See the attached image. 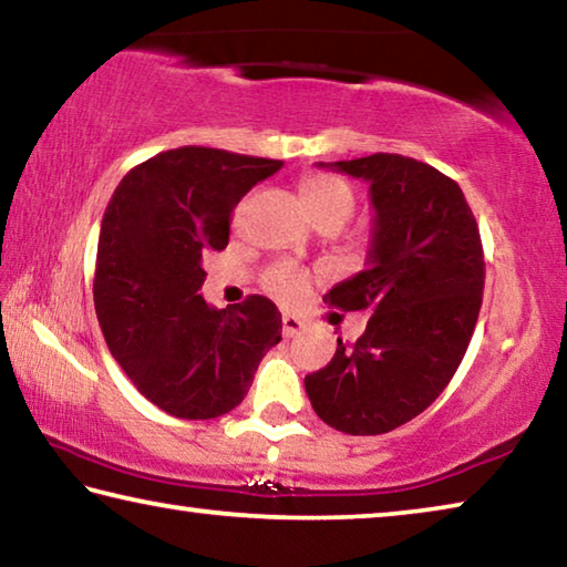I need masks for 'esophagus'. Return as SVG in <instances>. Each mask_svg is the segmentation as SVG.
Here are the masks:
<instances>
[{"mask_svg": "<svg viewBox=\"0 0 567 567\" xmlns=\"http://www.w3.org/2000/svg\"><path fill=\"white\" fill-rule=\"evenodd\" d=\"M305 330V322L300 318H295V315H282V334L285 338H295V334H300Z\"/></svg>", "mask_w": 567, "mask_h": 567, "instance_id": "1", "label": "esophagus"}]
</instances>
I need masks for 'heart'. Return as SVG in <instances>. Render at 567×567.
I'll use <instances>...</instances> for the list:
<instances>
[{
	"instance_id": "1",
	"label": "heart",
	"mask_w": 567,
	"mask_h": 567,
	"mask_svg": "<svg viewBox=\"0 0 567 567\" xmlns=\"http://www.w3.org/2000/svg\"><path fill=\"white\" fill-rule=\"evenodd\" d=\"M302 199L307 213L312 215L315 223L342 227L354 213V205H358V197H354V189L344 182L342 177L324 175V172H315V175H307L300 185ZM312 272L305 270V267L295 262H277L270 267L265 275V290L275 295L280 302H297L302 300L305 292L310 290L312 285Z\"/></svg>"
}]
</instances>
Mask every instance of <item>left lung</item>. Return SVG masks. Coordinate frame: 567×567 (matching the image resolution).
Returning a JSON list of instances; mask_svg holds the SVG:
<instances>
[{
  "label": "left lung",
  "mask_w": 567,
  "mask_h": 567,
  "mask_svg": "<svg viewBox=\"0 0 567 567\" xmlns=\"http://www.w3.org/2000/svg\"><path fill=\"white\" fill-rule=\"evenodd\" d=\"M334 167L370 182L375 229L368 267L324 302L370 320L352 344L338 338L305 390L330 427L382 435L433 405L463 362L483 305V243L463 189L425 162L378 152Z\"/></svg>",
  "instance_id": "obj_1"
}]
</instances>
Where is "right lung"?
<instances>
[{"label":"right lung","instance_id":"right-lung-1","mask_svg":"<svg viewBox=\"0 0 567 567\" xmlns=\"http://www.w3.org/2000/svg\"><path fill=\"white\" fill-rule=\"evenodd\" d=\"M280 159L177 147L132 167L102 217L94 310L112 358L142 395L182 420H209L245 400L257 364L282 340L262 295L215 310L203 255L229 243V223Z\"/></svg>","mask_w":567,"mask_h":567}]
</instances>
